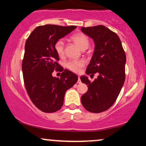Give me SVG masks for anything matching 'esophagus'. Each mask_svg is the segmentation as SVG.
<instances>
[{
  "instance_id": "obj_1",
  "label": "esophagus",
  "mask_w": 146,
  "mask_h": 146,
  "mask_svg": "<svg viewBox=\"0 0 146 146\" xmlns=\"http://www.w3.org/2000/svg\"><path fill=\"white\" fill-rule=\"evenodd\" d=\"M78 84H81V80H80V77L78 76Z\"/></svg>"
}]
</instances>
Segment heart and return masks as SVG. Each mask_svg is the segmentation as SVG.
<instances>
[{"label":"heart","mask_w":146,"mask_h":146,"mask_svg":"<svg viewBox=\"0 0 146 146\" xmlns=\"http://www.w3.org/2000/svg\"><path fill=\"white\" fill-rule=\"evenodd\" d=\"M71 39L81 48L82 50H85L89 46V40L86 35L82 33H78L73 35ZM54 49L57 54L60 57H62L64 54V42L62 39L58 40L54 44ZM85 62L82 60H69L65 64L66 67L70 71L78 73L81 68L84 66Z\"/></svg>","instance_id":"b5f03b06"}]
</instances>
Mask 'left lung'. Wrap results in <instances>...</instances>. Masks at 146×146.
Segmentation results:
<instances>
[{
	"instance_id": "1",
	"label": "left lung",
	"mask_w": 146,
	"mask_h": 146,
	"mask_svg": "<svg viewBox=\"0 0 146 146\" xmlns=\"http://www.w3.org/2000/svg\"><path fill=\"white\" fill-rule=\"evenodd\" d=\"M81 30L95 42L94 53L86 73H98L93 82L86 75L80 77L88 88L81 102L88 111L100 113L113 106L121 91L125 78L126 56L118 36L104 25L82 27Z\"/></svg>"
}]
</instances>
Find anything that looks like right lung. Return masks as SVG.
Listing matches in <instances>:
<instances>
[{
	"mask_svg": "<svg viewBox=\"0 0 146 146\" xmlns=\"http://www.w3.org/2000/svg\"><path fill=\"white\" fill-rule=\"evenodd\" d=\"M76 26L46 25L37 27L25 43L22 69L27 92L31 102L44 113L58 111L64 104L66 91L78 81L75 73L58 63L56 42L71 33ZM63 73L60 78L52 76L54 70Z\"/></svg>",
	"mask_w": 146,
	"mask_h": 146,
	"instance_id": "right-lung-1",
	"label": "right lung"
}]
</instances>
